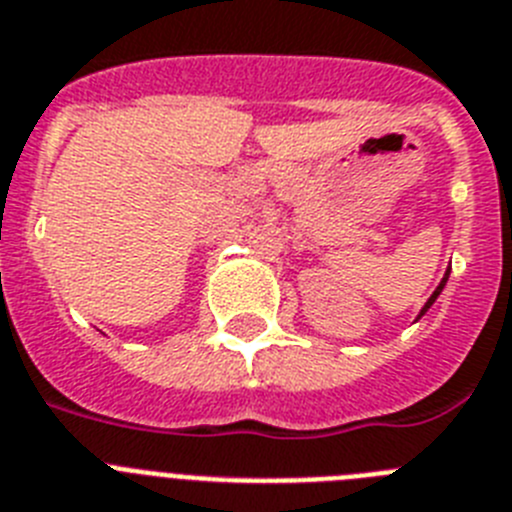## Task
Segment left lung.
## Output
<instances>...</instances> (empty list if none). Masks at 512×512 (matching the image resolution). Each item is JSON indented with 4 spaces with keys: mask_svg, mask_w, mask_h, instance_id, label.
I'll use <instances>...</instances> for the list:
<instances>
[{
    "mask_svg": "<svg viewBox=\"0 0 512 512\" xmlns=\"http://www.w3.org/2000/svg\"><path fill=\"white\" fill-rule=\"evenodd\" d=\"M446 281H448V275H446V278H443V283H441V286L435 288V293H433V296H430V299H428V304H425V309H422V314H425V311H428V309H430V306H433V301H435V299H438V293H441V291H443V286H446Z\"/></svg>",
    "mask_w": 512,
    "mask_h": 512,
    "instance_id": "1",
    "label": "left lung"
}]
</instances>
